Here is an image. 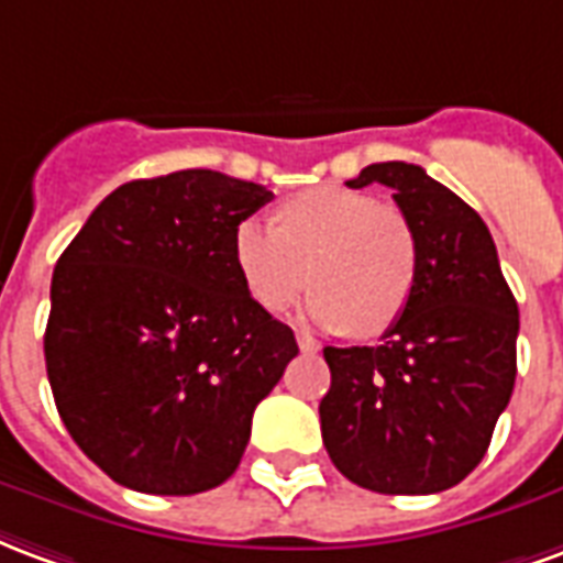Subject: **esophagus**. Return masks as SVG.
Here are the masks:
<instances>
[{"instance_id": "1", "label": "esophagus", "mask_w": 563, "mask_h": 563, "mask_svg": "<svg viewBox=\"0 0 563 563\" xmlns=\"http://www.w3.org/2000/svg\"><path fill=\"white\" fill-rule=\"evenodd\" d=\"M297 344L302 354H318V351H321V342H318L311 332H297Z\"/></svg>"}]
</instances>
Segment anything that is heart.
<instances>
[{
	"label": "heart",
	"mask_w": 563,
	"mask_h": 563,
	"mask_svg": "<svg viewBox=\"0 0 563 563\" xmlns=\"http://www.w3.org/2000/svg\"><path fill=\"white\" fill-rule=\"evenodd\" d=\"M233 266L249 297L285 311L314 278L306 311L330 330L377 335L411 302L420 245L408 216L360 188L314 186L287 197L276 224L249 216L233 228Z\"/></svg>",
	"instance_id": "b5f03b06"
}]
</instances>
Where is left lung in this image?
Wrapping results in <instances>:
<instances>
[{"instance_id":"1","label":"left lung","mask_w":563,"mask_h":563,"mask_svg":"<svg viewBox=\"0 0 563 563\" xmlns=\"http://www.w3.org/2000/svg\"><path fill=\"white\" fill-rule=\"evenodd\" d=\"M380 183L420 245L411 302L375 347H323L321 434L332 465L380 495L444 492L479 465L516 384L519 306L489 228L417 164L380 162Z\"/></svg>"}]
</instances>
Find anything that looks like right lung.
I'll return each instance as SVG.
<instances>
[{
	"label": "right lung",
	"mask_w": 563,
	"mask_h": 563,
	"mask_svg": "<svg viewBox=\"0 0 563 563\" xmlns=\"http://www.w3.org/2000/svg\"><path fill=\"white\" fill-rule=\"evenodd\" d=\"M273 191L219 170L134 179L56 261L44 360L92 462L146 495H197L240 465L257 401L299 354L233 266V228Z\"/></svg>",
	"instance_id": "1"
}]
</instances>
